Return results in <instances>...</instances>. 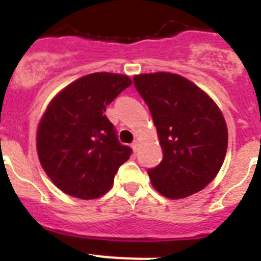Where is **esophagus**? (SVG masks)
Masks as SVG:
<instances>
[{
	"mask_svg": "<svg viewBox=\"0 0 261 261\" xmlns=\"http://www.w3.org/2000/svg\"><path fill=\"white\" fill-rule=\"evenodd\" d=\"M138 146H140V141H138V140H136V141H133L132 149H133V151H135V153L138 150Z\"/></svg>",
	"mask_w": 261,
	"mask_h": 261,
	"instance_id": "34e87169",
	"label": "esophagus"
}]
</instances>
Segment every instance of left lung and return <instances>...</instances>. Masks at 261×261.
Listing matches in <instances>:
<instances>
[{
  "label": "left lung",
  "mask_w": 261,
  "mask_h": 261,
  "mask_svg": "<svg viewBox=\"0 0 261 261\" xmlns=\"http://www.w3.org/2000/svg\"><path fill=\"white\" fill-rule=\"evenodd\" d=\"M156 126L163 159L147 170L161 195L177 200L208 186L220 171L227 150V126L213 99L174 73L133 77Z\"/></svg>",
  "instance_id": "obj_1"
}]
</instances>
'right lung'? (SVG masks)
I'll return each instance as SVG.
<instances>
[{"instance_id":"1","label":"right lung","mask_w":261,"mask_h":261,"mask_svg":"<svg viewBox=\"0 0 261 261\" xmlns=\"http://www.w3.org/2000/svg\"><path fill=\"white\" fill-rule=\"evenodd\" d=\"M132 85L128 75L93 73L78 78L50 100L36 135L40 165L66 195L96 199L111 190L132 149L117 140L106 107Z\"/></svg>"}]
</instances>
